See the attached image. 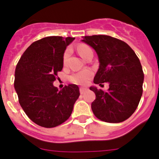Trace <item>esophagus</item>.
Here are the masks:
<instances>
[{"instance_id":"34e87169","label":"esophagus","mask_w":159,"mask_h":159,"mask_svg":"<svg viewBox=\"0 0 159 159\" xmlns=\"http://www.w3.org/2000/svg\"><path fill=\"white\" fill-rule=\"evenodd\" d=\"M86 90H87V89H86V88H84V87H80V93H81V94L84 93L86 92Z\"/></svg>"}]
</instances>
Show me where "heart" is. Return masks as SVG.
Here are the masks:
<instances>
[{"label":"heart","mask_w":159,"mask_h":159,"mask_svg":"<svg viewBox=\"0 0 159 159\" xmlns=\"http://www.w3.org/2000/svg\"><path fill=\"white\" fill-rule=\"evenodd\" d=\"M78 52L80 54V56L85 59L86 56V55L89 52H93L92 49L89 48L88 45H80L78 46ZM70 49L66 50V52H64L63 55V59H62V62H63V65L66 66L68 62V59L70 57ZM93 73L90 70H82V71L79 72H75V73H72L70 76V82L75 83V84L77 85H86L88 83L90 78L92 77Z\"/></svg>","instance_id":"1"}]
</instances>
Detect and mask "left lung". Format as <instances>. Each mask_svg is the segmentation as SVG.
Here are the masks:
<instances>
[{
	"instance_id": "left-lung-1",
	"label": "left lung",
	"mask_w": 159,
	"mask_h": 159,
	"mask_svg": "<svg viewBox=\"0 0 159 159\" xmlns=\"http://www.w3.org/2000/svg\"><path fill=\"white\" fill-rule=\"evenodd\" d=\"M98 56L100 66L95 84L109 83L107 91L90 87L96 94L91 104L94 115L103 121L120 123L137 109L143 92L144 73L139 59L126 42L109 35L84 36Z\"/></svg>"
}]
</instances>
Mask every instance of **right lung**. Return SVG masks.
I'll list each match as a JSON object with an SVG mask.
<instances>
[{
	"label": "right lung",
	"mask_w": 159,
	"mask_h": 159,
	"mask_svg": "<svg viewBox=\"0 0 159 159\" xmlns=\"http://www.w3.org/2000/svg\"><path fill=\"white\" fill-rule=\"evenodd\" d=\"M75 38L49 36L33 42L16 66L15 89L20 105L36 125L50 128L62 125L71 115L80 96L77 85L61 90L53 86L63 67V55Z\"/></svg>",
	"instance_id": "right-lung-1"
}]
</instances>
